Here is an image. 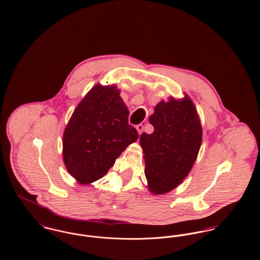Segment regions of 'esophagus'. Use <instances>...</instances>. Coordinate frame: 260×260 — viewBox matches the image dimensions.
Segmentation results:
<instances>
[{
    "label": "esophagus",
    "mask_w": 260,
    "mask_h": 260,
    "mask_svg": "<svg viewBox=\"0 0 260 260\" xmlns=\"http://www.w3.org/2000/svg\"><path fill=\"white\" fill-rule=\"evenodd\" d=\"M137 131H138L139 135H141L142 132H143V125H142V124H138V125H137Z\"/></svg>",
    "instance_id": "34e87169"
}]
</instances>
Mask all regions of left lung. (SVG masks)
I'll list each match as a JSON object with an SVG mask.
<instances>
[{"mask_svg":"<svg viewBox=\"0 0 260 260\" xmlns=\"http://www.w3.org/2000/svg\"><path fill=\"white\" fill-rule=\"evenodd\" d=\"M154 131L140 136L148 189L161 195L176 188L191 171L202 143V126L190 97L161 101L149 117Z\"/></svg>","mask_w":260,"mask_h":260,"instance_id":"1","label":"left lung"}]
</instances>
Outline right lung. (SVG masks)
Here are the masks:
<instances>
[{
	"instance_id": "1",
	"label": "right lung",
	"mask_w": 260,
	"mask_h": 260,
	"mask_svg": "<svg viewBox=\"0 0 260 260\" xmlns=\"http://www.w3.org/2000/svg\"><path fill=\"white\" fill-rule=\"evenodd\" d=\"M117 86L95 85L78 104L63 134V160L82 185L102 178L139 138Z\"/></svg>"
}]
</instances>
